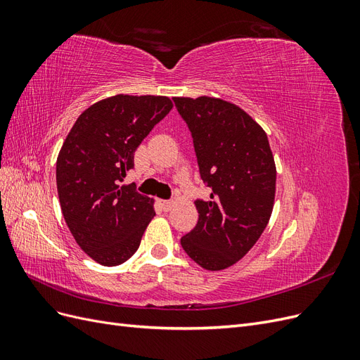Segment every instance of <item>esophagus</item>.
<instances>
[{
	"label": "esophagus",
	"instance_id": "obj_1",
	"mask_svg": "<svg viewBox=\"0 0 360 360\" xmlns=\"http://www.w3.org/2000/svg\"><path fill=\"white\" fill-rule=\"evenodd\" d=\"M159 205H160V209H162L163 212H169V210H171V207H172V201H168V200H160V201H159Z\"/></svg>",
	"mask_w": 360,
	"mask_h": 360
}]
</instances>
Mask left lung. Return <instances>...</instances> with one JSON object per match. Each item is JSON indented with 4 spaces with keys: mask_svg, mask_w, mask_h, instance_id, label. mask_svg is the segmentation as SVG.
<instances>
[{
    "mask_svg": "<svg viewBox=\"0 0 360 360\" xmlns=\"http://www.w3.org/2000/svg\"><path fill=\"white\" fill-rule=\"evenodd\" d=\"M186 122L200 167L212 188L197 200L198 222L181 246L205 270L242 259L269 224L276 192V167L267 135L242 108L216 97H174Z\"/></svg>",
    "mask_w": 360,
    "mask_h": 360,
    "instance_id": "1",
    "label": "left lung"
}]
</instances>
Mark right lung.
I'll use <instances>...</instances> for the list:
<instances>
[{"instance_id":"1","label":"right lung","mask_w":360,"mask_h":360,"mask_svg":"<svg viewBox=\"0 0 360 360\" xmlns=\"http://www.w3.org/2000/svg\"><path fill=\"white\" fill-rule=\"evenodd\" d=\"M172 110L167 96L117 94L78 117L57 158L61 212L84 252L118 266L139 248L153 219V200L123 184L143 139Z\"/></svg>"}]
</instances>
